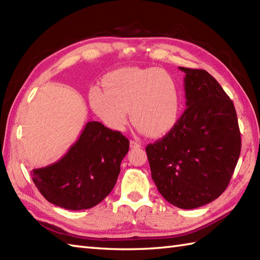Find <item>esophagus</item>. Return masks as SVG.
I'll list each match as a JSON object with an SVG mask.
<instances>
[{
    "label": "esophagus",
    "mask_w": 260,
    "mask_h": 260,
    "mask_svg": "<svg viewBox=\"0 0 260 260\" xmlns=\"http://www.w3.org/2000/svg\"><path fill=\"white\" fill-rule=\"evenodd\" d=\"M129 145H131L132 148H140V147H142V145L140 144V143H137V142H135V141H131Z\"/></svg>",
    "instance_id": "34e87169"
}]
</instances>
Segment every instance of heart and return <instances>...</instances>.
Segmentation results:
<instances>
[{
  "instance_id": "b5f03b06",
  "label": "heart",
  "mask_w": 260,
  "mask_h": 260,
  "mask_svg": "<svg viewBox=\"0 0 260 260\" xmlns=\"http://www.w3.org/2000/svg\"><path fill=\"white\" fill-rule=\"evenodd\" d=\"M106 86H93L89 99L95 113L112 129H124L128 109L132 123L147 136H163L178 124L181 89L168 71L121 68L108 76Z\"/></svg>"
}]
</instances>
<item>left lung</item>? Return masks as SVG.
Here are the masks:
<instances>
[{"mask_svg":"<svg viewBox=\"0 0 260 260\" xmlns=\"http://www.w3.org/2000/svg\"><path fill=\"white\" fill-rule=\"evenodd\" d=\"M185 74L186 108L162 140L146 146L152 179L162 197L181 209L212 202L227 189L241 150L234 103L202 69Z\"/></svg>","mask_w":260,"mask_h":260,"instance_id":"1","label":"left lung"}]
</instances>
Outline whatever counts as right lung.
I'll return each mask as SVG.
<instances>
[{
  "label": "right lung",
  "instance_id": "add662e5",
  "mask_svg": "<svg viewBox=\"0 0 260 260\" xmlns=\"http://www.w3.org/2000/svg\"><path fill=\"white\" fill-rule=\"evenodd\" d=\"M129 141L99 121H88L68 152L47 167L32 171L38 190L54 206L67 210L90 209L116 184Z\"/></svg>",
  "mask_w": 260,
  "mask_h": 260
}]
</instances>
